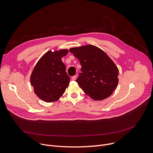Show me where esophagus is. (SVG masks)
I'll return each instance as SVG.
<instances>
[{"label":"esophagus","instance_id":"esophagus-1","mask_svg":"<svg viewBox=\"0 0 153 153\" xmlns=\"http://www.w3.org/2000/svg\"><path fill=\"white\" fill-rule=\"evenodd\" d=\"M77 76L76 75H75V76H73L72 77H71V79H72V80H76V79H77Z\"/></svg>","mask_w":153,"mask_h":153}]
</instances>
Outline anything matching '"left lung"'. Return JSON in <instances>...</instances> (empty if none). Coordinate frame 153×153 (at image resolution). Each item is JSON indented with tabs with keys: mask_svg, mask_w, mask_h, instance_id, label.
I'll use <instances>...</instances> for the list:
<instances>
[{
	"mask_svg": "<svg viewBox=\"0 0 153 153\" xmlns=\"http://www.w3.org/2000/svg\"><path fill=\"white\" fill-rule=\"evenodd\" d=\"M69 51L82 66L76 82L84 93L94 100L110 97L119 82V69L111 58L92 45L71 48Z\"/></svg>",
	"mask_w": 153,
	"mask_h": 153,
	"instance_id": "left-lung-1",
	"label": "left lung"
}]
</instances>
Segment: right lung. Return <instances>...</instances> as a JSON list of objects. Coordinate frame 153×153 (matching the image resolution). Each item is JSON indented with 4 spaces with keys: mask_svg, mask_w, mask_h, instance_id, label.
Masks as SVG:
<instances>
[{
    "mask_svg": "<svg viewBox=\"0 0 153 153\" xmlns=\"http://www.w3.org/2000/svg\"><path fill=\"white\" fill-rule=\"evenodd\" d=\"M68 52L67 49L48 51L36 64L30 83L34 93L42 100L48 103L57 101L68 86L70 79L62 61Z\"/></svg>",
    "mask_w": 153,
    "mask_h": 153,
    "instance_id": "obj_1",
    "label": "right lung"
}]
</instances>
